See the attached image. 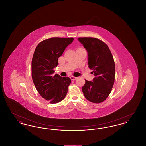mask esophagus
<instances>
[{
	"mask_svg": "<svg viewBox=\"0 0 146 146\" xmlns=\"http://www.w3.org/2000/svg\"><path fill=\"white\" fill-rule=\"evenodd\" d=\"M70 79H71L72 80H76V79L77 78H76V77H75V76H72L70 77Z\"/></svg>",
	"mask_w": 146,
	"mask_h": 146,
	"instance_id": "obj_1",
	"label": "esophagus"
}]
</instances>
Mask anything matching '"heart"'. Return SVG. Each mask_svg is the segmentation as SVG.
Wrapping results in <instances>:
<instances>
[{
	"label": "heart",
	"mask_w": 146,
	"mask_h": 146,
	"mask_svg": "<svg viewBox=\"0 0 146 146\" xmlns=\"http://www.w3.org/2000/svg\"><path fill=\"white\" fill-rule=\"evenodd\" d=\"M78 49H83V48H79Z\"/></svg>",
	"instance_id": "obj_1"
}]
</instances>
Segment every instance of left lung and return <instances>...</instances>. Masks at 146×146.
<instances>
[{"label":"left lung","instance_id":"obj_1","mask_svg":"<svg viewBox=\"0 0 146 146\" xmlns=\"http://www.w3.org/2000/svg\"><path fill=\"white\" fill-rule=\"evenodd\" d=\"M88 53L89 67L95 77L93 82L85 80L82 91L85 98L92 103H101L111 92L115 80V67L114 58L107 45L92 37L78 39Z\"/></svg>","mask_w":146,"mask_h":146}]
</instances>
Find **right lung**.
<instances>
[{
    "instance_id": "obj_1",
    "label": "right lung",
    "mask_w": 146,
    "mask_h": 146,
    "mask_svg": "<svg viewBox=\"0 0 146 146\" xmlns=\"http://www.w3.org/2000/svg\"><path fill=\"white\" fill-rule=\"evenodd\" d=\"M73 38L54 37L40 42L36 47L32 60V77L35 88L40 96L50 104H56L66 97L71 83L69 77L56 74L58 58Z\"/></svg>"
}]
</instances>
